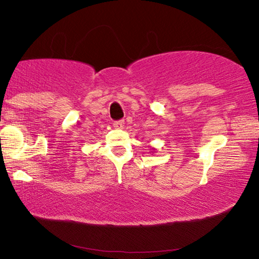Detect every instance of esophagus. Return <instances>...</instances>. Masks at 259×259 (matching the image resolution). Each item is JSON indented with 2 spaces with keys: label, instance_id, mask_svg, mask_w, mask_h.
Masks as SVG:
<instances>
[{
  "label": "esophagus",
  "instance_id": "34e87169",
  "mask_svg": "<svg viewBox=\"0 0 259 259\" xmlns=\"http://www.w3.org/2000/svg\"><path fill=\"white\" fill-rule=\"evenodd\" d=\"M113 126H114V128H117V130L123 128V126H125V121H123V120L114 121V122H113Z\"/></svg>",
  "mask_w": 259,
  "mask_h": 259
}]
</instances>
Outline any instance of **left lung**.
<instances>
[{"label":"left lung","mask_w":259,"mask_h":259,"mask_svg":"<svg viewBox=\"0 0 259 259\" xmlns=\"http://www.w3.org/2000/svg\"><path fill=\"white\" fill-rule=\"evenodd\" d=\"M152 151H155V149H154V148H152Z\"/></svg>","instance_id":"8db88e82"}]
</instances>
